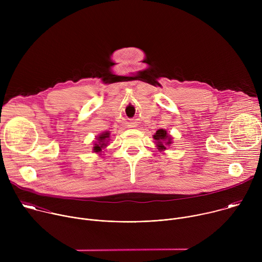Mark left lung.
Wrapping results in <instances>:
<instances>
[{"mask_svg":"<svg viewBox=\"0 0 262 262\" xmlns=\"http://www.w3.org/2000/svg\"><path fill=\"white\" fill-rule=\"evenodd\" d=\"M154 139L158 141V146L160 147V149H166L165 144H163V141H166L167 145L171 144V138L167 135V130L165 129H159L154 136Z\"/></svg>","mask_w":262,"mask_h":262,"instance_id":"obj_1","label":"left lung"}]
</instances>
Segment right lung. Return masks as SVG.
<instances>
[{
	"instance_id": "add662e5",
	"label": "right lung",
	"mask_w": 262,
	"mask_h": 262,
	"mask_svg": "<svg viewBox=\"0 0 262 262\" xmlns=\"http://www.w3.org/2000/svg\"><path fill=\"white\" fill-rule=\"evenodd\" d=\"M108 138H110V133H108V132H105V133L101 134V135L98 137V139H97L98 142H96V144H94V147H93L94 152H99V151H101V148H103L104 146H106V142H107V139H108Z\"/></svg>"
}]
</instances>
